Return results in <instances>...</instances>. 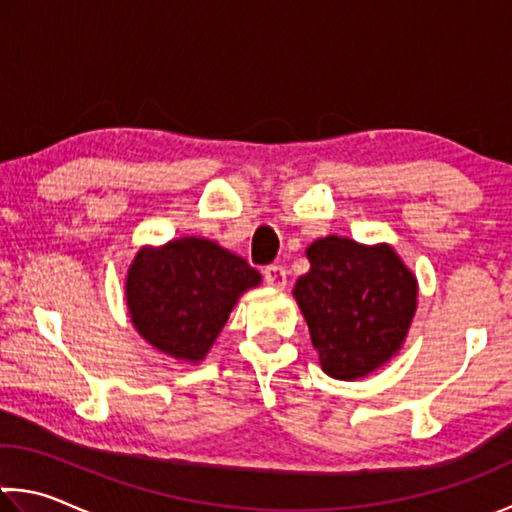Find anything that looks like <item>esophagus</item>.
Listing matches in <instances>:
<instances>
[{
	"label": "esophagus",
	"instance_id": "34e87169",
	"mask_svg": "<svg viewBox=\"0 0 512 512\" xmlns=\"http://www.w3.org/2000/svg\"><path fill=\"white\" fill-rule=\"evenodd\" d=\"M264 280H266V285L273 287V289H285L287 287V271H285V266H280V264L266 266V269H264Z\"/></svg>",
	"mask_w": 512,
	"mask_h": 512
}]
</instances>
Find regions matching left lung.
Returning a JSON list of instances; mask_svg holds the SVG:
<instances>
[{
    "instance_id": "8db88e82",
    "label": "left lung",
    "mask_w": 512,
    "mask_h": 512,
    "mask_svg": "<svg viewBox=\"0 0 512 512\" xmlns=\"http://www.w3.org/2000/svg\"><path fill=\"white\" fill-rule=\"evenodd\" d=\"M310 271L294 285L321 369L360 380L401 351L417 312L419 285L389 243L316 239L305 250Z\"/></svg>"
}]
</instances>
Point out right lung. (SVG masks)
<instances>
[{"label": "right lung", "mask_w": 512, "mask_h": 512, "mask_svg": "<svg viewBox=\"0 0 512 512\" xmlns=\"http://www.w3.org/2000/svg\"><path fill=\"white\" fill-rule=\"evenodd\" d=\"M259 285V271L212 239L141 246L125 275L129 321L159 353L200 364L239 298Z\"/></svg>", "instance_id": "add662e5"}]
</instances>
